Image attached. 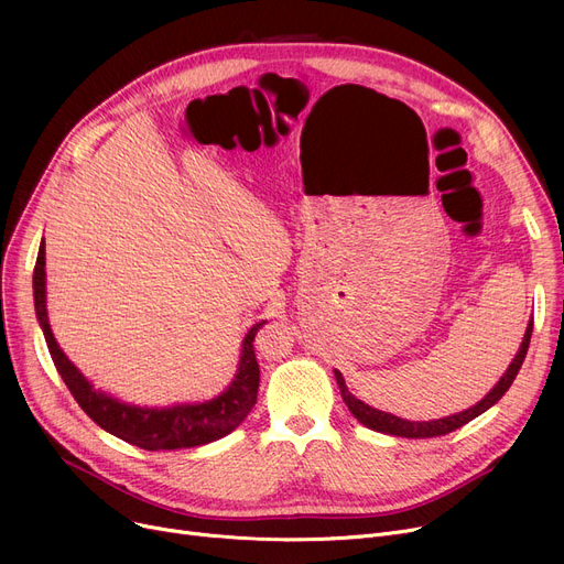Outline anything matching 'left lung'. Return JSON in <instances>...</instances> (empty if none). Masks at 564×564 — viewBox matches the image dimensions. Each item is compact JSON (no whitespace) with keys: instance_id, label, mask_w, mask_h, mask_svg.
<instances>
[{"instance_id":"8db88e82","label":"left lung","mask_w":564,"mask_h":564,"mask_svg":"<svg viewBox=\"0 0 564 564\" xmlns=\"http://www.w3.org/2000/svg\"><path fill=\"white\" fill-rule=\"evenodd\" d=\"M530 336H532V319L528 324L525 329V336H523V343L517 351L514 361L510 364L508 372L500 377V381L496 383V387L491 389V393L480 400L476 406H470L462 413H455V416H448V419H438V421H427V423H416V421H404V419H398L393 416V413H387V411H379V409H372L368 406L366 402H361L359 398H354L347 387H345V379L343 375L336 370V381H338V389H340V395L347 404V409L354 413V419H357L359 423H364L366 427L375 430V432H383V434H393V436H404V438H432V436H443V434H451L455 432L457 427L470 423L473 419H478L480 413H485L489 406H494L502 395L508 393V389L512 387V381L517 379L521 366H523V359H525V351H528V345H530Z\"/></svg>"}]
</instances>
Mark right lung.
Listing matches in <instances>:
<instances>
[{"mask_svg":"<svg viewBox=\"0 0 564 564\" xmlns=\"http://www.w3.org/2000/svg\"><path fill=\"white\" fill-rule=\"evenodd\" d=\"M34 304L36 315L45 334L50 357L56 372L62 375L70 395L84 409V413L96 425L109 434L123 438L143 451H177V448H196L203 443L217 441L240 425L258 400L260 366L256 359L253 340L264 322H258L245 338L240 370H237L228 391L205 404H185L171 409H139L121 404L107 398L100 391H94L82 372L66 359V354L58 349L52 329L47 324L45 311V245L39 249L34 267Z\"/></svg>","mask_w":564,"mask_h":564,"instance_id":"add662e5","label":"right lung"}]
</instances>
